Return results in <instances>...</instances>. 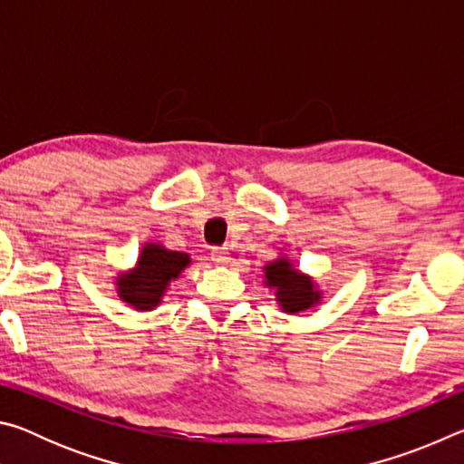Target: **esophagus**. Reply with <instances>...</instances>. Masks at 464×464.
I'll return each instance as SVG.
<instances>
[{"label": "esophagus", "instance_id": "esophagus-1", "mask_svg": "<svg viewBox=\"0 0 464 464\" xmlns=\"http://www.w3.org/2000/svg\"><path fill=\"white\" fill-rule=\"evenodd\" d=\"M210 260H213L217 266H227L231 262V254L225 247H213L210 249Z\"/></svg>", "mask_w": 464, "mask_h": 464}]
</instances>
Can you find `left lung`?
<instances>
[{"instance_id":"obj_1","label":"left lung","mask_w":464,"mask_h":464,"mask_svg":"<svg viewBox=\"0 0 464 464\" xmlns=\"http://www.w3.org/2000/svg\"><path fill=\"white\" fill-rule=\"evenodd\" d=\"M264 285L274 293V301L288 315L309 311L324 301V290L315 278L301 272L286 254H280L276 260L264 266Z\"/></svg>"}]
</instances>
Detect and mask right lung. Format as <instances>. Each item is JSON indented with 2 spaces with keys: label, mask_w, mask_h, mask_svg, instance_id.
Wrapping results in <instances>:
<instances>
[{
  "label": "right lung",
  "mask_w": 464,
  "mask_h": 464,
  "mask_svg": "<svg viewBox=\"0 0 464 464\" xmlns=\"http://www.w3.org/2000/svg\"><path fill=\"white\" fill-rule=\"evenodd\" d=\"M190 264L192 257L186 251L149 241L140 247L135 266L114 276L116 295L135 311H153L161 304L171 282L178 280Z\"/></svg>",
  "instance_id": "1"
}]
</instances>
